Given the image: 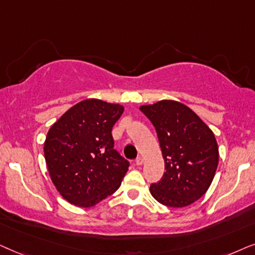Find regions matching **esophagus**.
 Wrapping results in <instances>:
<instances>
[{
	"label": "esophagus",
	"instance_id": "34e87169",
	"mask_svg": "<svg viewBox=\"0 0 255 255\" xmlns=\"http://www.w3.org/2000/svg\"><path fill=\"white\" fill-rule=\"evenodd\" d=\"M135 163H136V165H142V163H143V158H142L141 156H138V157L135 159Z\"/></svg>",
	"mask_w": 255,
	"mask_h": 255
}]
</instances>
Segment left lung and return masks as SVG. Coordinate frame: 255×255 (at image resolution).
Listing matches in <instances>:
<instances>
[{"label": "left lung", "mask_w": 255, "mask_h": 255, "mask_svg": "<svg viewBox=\"0 0 255 255\" xmlns=\"http://www.w3.org/2000/svg\"><path fill=\"white\" fill-rule=\"evenodd\" d=\"M140 110L155 127L164 158L161 181L150 184L152 197L170 208L198 201L211 185L218 165V144L212 130L177 101L162 100Z\"/></svg>", "instance_id": "left-lung-1"}]
</instances>
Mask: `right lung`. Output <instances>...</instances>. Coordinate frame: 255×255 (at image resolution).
<instances>
[{
    "instance_id": "add662e5",
    "label": "right lung",
    "mask_w": 255,
    "mask_h": 255,
    "mask_svg": "<svg viewBox=\"0 0 255 255\" xmlns=\"http://www.w3.org/2000/svg\"><path fill=\"white\" fill-rule=\"evenodd\" d=\"M122 113L121 105L87 99L50 128L44 155L51 179L67 202L90 208L119 189L129 167L112 136Z\"/></svg>"
}]
</instances>
